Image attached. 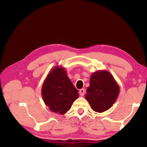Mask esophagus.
<instances>
[{"instance_id": "34e87169", "label": "esophagus", "mask_w": 147, "mask_h": 147, "mask_svg": "<svg viewBox=\"0 0 147 147\" xmlns=\"http://www.w3.org/2000/svg\"><path fill=\"white\" fill-rule=\"evenodd\" d=\"M79 93H80V95L81 96H82L84 95V94H85V89H81L79 91Z\"/></svg>"}]
</instances>
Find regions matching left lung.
Listing matches in <instances>:
<instances>
[{"label":"left lung","mask_w":147,"mask_h":147,"mask_svg":"<svg viewBox=\"0 0 147 147\" xmlns=\"http://www.w3.org/2000/svg\"><path fill=\"white\" fill-rule=\"evenodd\" d=\"M119 91V86L112 74L108 71L100 70L91 76L85 97L93 111L102 113L115 102Z\"/></svg>","instance_id":"obj_1"}]
</instances>
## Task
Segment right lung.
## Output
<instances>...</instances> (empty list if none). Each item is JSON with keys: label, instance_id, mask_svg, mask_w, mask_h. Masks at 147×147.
Instances as JSON below:
<instances>
[{"label": "right lung", "instance_id": "1", "mask_svg": "<svg viewBox=\"0 0 147 147\" xmlns=\"http://www.w3.org/2000/svg\"><path fill=\"white\" fill-rule=\"evenodd\" d=\"M78 92L65 69L58 65L49 72L41 88L45 104L51 111L60 115L71 109L74 101L78 98Z\"/></svg>", "mask_w": 147, "mask_h": 147}]
</instances>
